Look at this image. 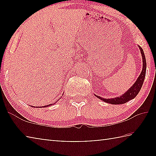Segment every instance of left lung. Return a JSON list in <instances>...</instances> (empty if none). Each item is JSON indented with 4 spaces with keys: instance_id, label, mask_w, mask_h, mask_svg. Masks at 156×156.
<instances>
[{
    "instance_id": "8db88e82",
    "label": "left lung",
    "mask_w": 156,
    "mask_h": 156,
    "mask_svg": "<svg viewBox=\"0 0 156 156\" xmlns=\"http://www.w3.org/2000/svg\"><path fill=\"white\" fill-rule=\"evenodd\" d=\"M138 47L140 51L142 58V72L140 74L139 77L137 78L136 81L134 83V84L132 85L130 88H129L127 91H126L125 94L121 95V96L118 97L113 98H103L96 96L97 98H98L102 101L107 103L112 104V105H121V104H125L126 102H127L129 100L133 99L138 94L139 91H140L141 87L143 84L145 75H146V69H147V62H146V58H145V56L144 54L143 49H142L140 46L138 45Z\"/></svg>"
}]
</instances>
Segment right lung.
<instances>
[{
  "label": "right lung",
  "mask_w": 156,
  "mask_h": 156,
  "mask_svg": "<svg viewBox=\"0 0 156 156\" xmlns=\"http://www.w3.org/2000/svg\"><path fill=\"white\" fill-rule=\"evenodd\" d=\"M58 101V100H57ZM55 103H56V102H55ZM54 105V104H49V105H45V106H44V107H50L51 106V105Z\"/></svg>",
  "instance_id": "obj_1"
}]
</instances>
